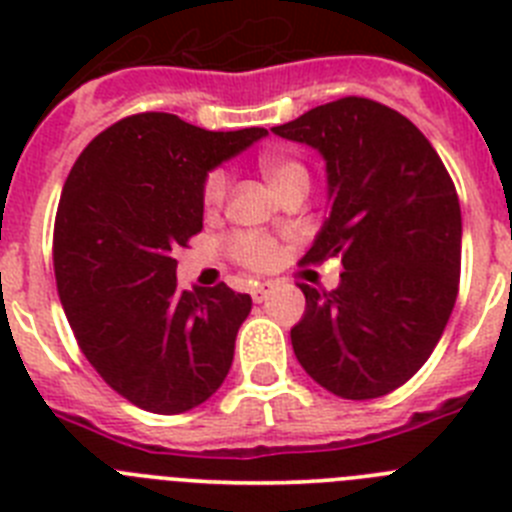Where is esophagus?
Segmentation results:
<instances>
[{"mask_svg":"<svg viewBox=\"0 0 512 512\" xmlns=\"http://www.w3.org/2000/svg\"><path fill=\"white\" fill-rule=\"evenodd\" d=\"M269 292H271V284H269V282L253 284V287H251V297H253V302H264L266 297H269Z\"/></svg>","mask_w":512,"mask_h":512,"instance_id":"esophagus-1","label":"esophagus"}]
</instances>
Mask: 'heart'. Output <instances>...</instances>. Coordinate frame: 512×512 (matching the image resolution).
<instances>
[{"label": "heart", "mask_w": 512, "mask_h": 512, "mask_svg": "<svg viewBox=\"0 0 512 512\" xmlns=\"http://www.w3.org/2000/svg\"><path fill=\"white\" fill-rule=\"evenodd\" d=\"M261 174L266 176V182L271 187L282 192L289 184L295 182H307V169L297 161V158L289 156H261L259 161ZM230 189V176L223 169H212L202 182V202H205L207 210H220L223 202L228 200ZM230 253L235 256V261L248 269H269V266L277 264L279 248L277 243L271 241L269 235L259 233H238L230 241Z\"/></svg>", "instance_id": "obj_1"}]
</instances>
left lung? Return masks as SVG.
<instances>
[{"label":"left lung","instance_id":"8db88e82","mask_svg":"<svg viewBox=\"0 0 512 512\" xmlns=\"http://www.w3.org/2000/svg\"><path fill=\"white\" fill-rule=\"evenodd\" d=\"M271 130L318 148L328 169L330 215L300 264H343L333 292L300 284L297 361L343 400L387 395L428 361L459 295L454 182L413 122L374 99L341 97Z\"/></svg>","mask_w":512,"mask_h":512}]
</instances>
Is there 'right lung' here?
I'll return each mask as SVG.
<instances>
[{
    "mask_svg": "<svg viewBox=\"0 0 512 512\" xmlns=\"http://www.w3.org/2000/svg\"><path fill=\"white\" fill-rule=\"evenodd\" d=\"M264 135L140 112L102 130L63 184L53 228L58 297L81 354L148 413H187L228 377L251 297L223 282L182 289L174 251L202 230L207 171Z\"/></svg>",
    "mask_w": 512,
    "mask_h": 512,
    "instance_id": "add662e5",
    "label": "right lung"
}]
</instances>
